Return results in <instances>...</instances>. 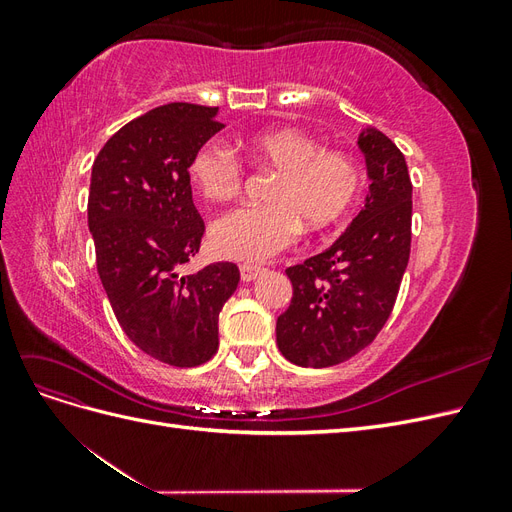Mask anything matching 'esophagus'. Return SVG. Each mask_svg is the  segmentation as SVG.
I'll list each match as a JSON object with an SVG mask.
<instances>
[{
	"label": "esophagus",
	"mask_w": 512,
	"mask_h": 512,
	"mask_svg": "<svg viewBox=\"0 0 512 512\" xmlns=\"http://www.w3.org/2000/svg\"><path fill=\"white\" fill-rule=\"evenodd\" d=\"M262 273V267L256 265H241V280L243 282H252Z\"/></svg>",
	"instance_id": "obj_1"
}]
</instances>
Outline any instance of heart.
<instances>
[{"label": "heart", "mask_w": 512, "mask_h": 512, "mask_svg": "<svg viewBox=\"0 0 512 512\" xmlns=\"http://www.w3.org/2000/svg\"><path fill=\"white\" fill-rule=\"evenodd\" d=\"M250 162L271 168L277 179L267 207H247L213 222L209 241L215 254L230 260H265L297 239L301 224L322 230L335 224L361 190V168L346 151L322 149L299 130H267L243 145ZM190 181L213 203L235 198L243 183L241 162L222 145L207 143L190 162Z\"/></svg>", "instance_id": "obj_1"}]
</instances>
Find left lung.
I'll return each instance as SVG.
<instances>
[{
    "mask_svg": "<svg viewBox=\"0 0 512 512\" xmlns=\"http://www.w3.org/2000/svg\"><path fill=\"white\" fill-rule=\"evenodd\" d=\"M371 179L365 207L329 250L286 269L292 301L277 318V348L294 365L331 367L374 342L408 267L412 183L404 153L380 130L356 141Z\"/></svg>",
    "mask_w": 512,
    "mask_h": 512,
    "instance_id": "obj_1",
    "label": "left lung"
}]
</instances>
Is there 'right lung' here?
<instances>
[{"label": "right lung", "instance_id": "obj_1", "mask_svg": "<svg viewBox=\"0 0 512 512\" xmlns=\"http://www.w3.org/2000/svg\"><path fill=\"white\" fill-rule=\"evenodd\" d=\"M215 117L211 106H158L108 138L91 166L87 222L106 297L130 342L173 367L218 352V318L239 284L232 262L179 275L205 235L188 168L224 128Z\"/></svg>", "mask_w": 512, "mask_h": 512}]
</instances>
